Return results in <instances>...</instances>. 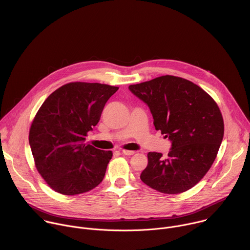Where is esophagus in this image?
Returning <instances> with one entry per match:
<instances>
[{
	"label": "esophagus",
	"mask_w": 250,
	"mask_h": 250,
	"mask_svg": "<svg viewBox=\"0 0 250 250\" xmlns=\"http://www.w3.org/2000/svg\"><path fill=\"white\" fill-rule=\"evenodd\" d=\"M121 153L123 155H126V156H132L135 154V151H131V150H122Z\"/></svg>",
	"instance_id": "34e87169"
}]
</instances>
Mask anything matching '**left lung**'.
<instances>
[{"instance_id":"1","label":"left lung","mask_w":250,"mask_h":250,"mask_svg":"<svg viewBox=\"0 0 250 250\" xmlns=\"http://www.w3.org/2000/svg\"><path fill=\"white\" fill-rule=\"evenodd\" d=\"M148 105L156 130L172 142L167 158L149 152L141 179L148 187L176 194L194 187L216 158L224 134L220 109L192 82L171 75L129 85Z\"/></svg>"}]
</instances>
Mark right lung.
Instances as JSON below:
<instances>
[{"mask_svg":"<svg viewBox=\"0 0 250 250\" xmlns=\"http://www.w3.org/2000/svg\"><path fill=\"white\" fill-rule=\"evenodd\" d=\"M117 90L98 83H68L51 93L37 110L29 142L38 173L55 191L81 194L103 181L112 152L84 142Z\"/></svg>","mask_w":250,"mask_h":250,"instance_id":"obj_1","label":"right lung"}]
</instances>
